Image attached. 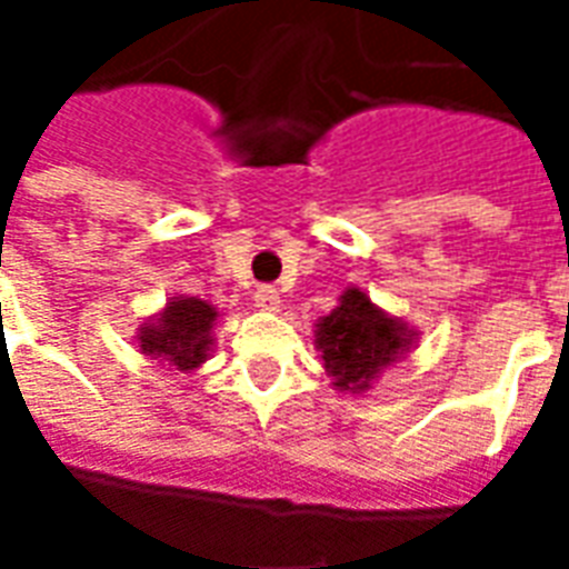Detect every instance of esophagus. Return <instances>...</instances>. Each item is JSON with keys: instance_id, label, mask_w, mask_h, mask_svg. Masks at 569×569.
Returning <instances> with one entry per match:
<instances>
[{"instance_id": "obj_1", "label": "esophagus", "mask_w": 569, "mask_h": 569, "mask_svg": "<svg viewBox=\"0 0 569 569\" xmlns=\"http://www.w3.org/2000/svg\"><path fill=\"white\" fill-rule=\"evenodd\" d=\"M256 308L264 313H277L280 310V292L273 286H259L256 289Z\"/></svg>"}]
</instances>
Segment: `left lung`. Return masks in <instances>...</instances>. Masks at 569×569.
Masks as SVG:
<instances>
[{"instance_id":"left-lung-1","label":"left lung","mask_w":569,"mask_h":569,"mask_svg":"<svg viewBox=\"0 0 569 569\" xmlns=\"http://www.w3.org/2000/svg\"><path fill=\"white\" fill-rule=\"evenodd\" d=\"M418 332L390 317L359 286H347L338 308L317 320L313 347L320 350L326 375L341 393H366L383 369L406 357Z\"/></svg>"}]
</instances>
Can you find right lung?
<instances>
[{"label": "right lung", "mask_w": 569, "mask_h": 569, "mask_svg": "<svg viewBox=\"0 0 569 569\" xmlns=\"http://www.w3.org/2000/svg\"><path fill=\"white\" fill-rule=\"evenodd\" d=\"M219 310L210 301L194 296H173L161 313L140 326V350L149 359H158L167 371H194L212 353V326Z\"/></svg>", "instance_id": "obj_1"}]
</instances>
